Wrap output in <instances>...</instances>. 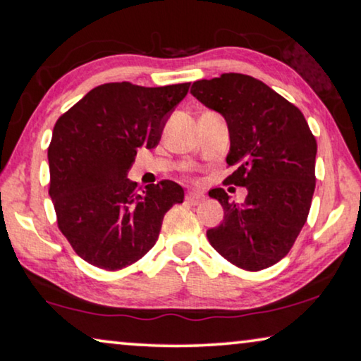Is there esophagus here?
Masks as SVG:
<instances>
[{
	"label": "esophagus",
	"mask_w": 361,
	"mask_h": 361,
	"mask_svg": "<svg viewBox=\"0 0 361 361\" xmlns=\"http://www.w3.org/2000/svg\"><path fill=\"white\" fill-rule=\"evenodd\" d=\"M185 200L192 205H197V204H200L202 200H204V195H202L200 192H197V190H190V192H187Z\"/></svg>",
	"instance_id": "esophagus-1"
}]
</instances>
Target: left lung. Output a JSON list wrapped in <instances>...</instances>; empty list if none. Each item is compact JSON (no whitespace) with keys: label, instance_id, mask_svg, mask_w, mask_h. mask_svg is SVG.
Returning a JSON list of instances; mask_svg holds the SVG:
<instances>
[{"label":"left lung","instance_id":"1","mask_svg":"<svg viewBox=\"0 0 361 361\" xmlns=\"http://www.w3.org/2000/svg\"><path fill=\"white\" fill-rule=\"evenodd\" d=\"M190 93L228 125L226 164L233 172L224 184L248 190L241 205L220 187L209 192L224 207V221L207 238L241 269L269 268L289 253L307 220L317 141L302 111L258 78L221 73L194 82Z\"/></svg>","mask_w":361,"mask_h":361}]
</instances>
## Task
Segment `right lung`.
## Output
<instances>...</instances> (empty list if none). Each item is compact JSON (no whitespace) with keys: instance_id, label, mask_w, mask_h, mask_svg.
I'll list each match as a JSON object with an SVG mask.
<instances>
[{"instance_id":"add662e5","label":"right lung","mask_w":361,"mask_h":361,"mask_svg":"<svg viewBox=\"0 0 361 361\" xmlns=\"http://www.w3.org/2000/svg\"><path fill=\"white\" fill-rule=\"evenodd\" d=\"M189 87L103 83L57 120L47 149L49 195L59 230L87 263L106 271L136 263L154 246L166 212L184 200L176 182L140 194L126 174L140 147L157 146Z\"/></svg>"}]
</instances>
